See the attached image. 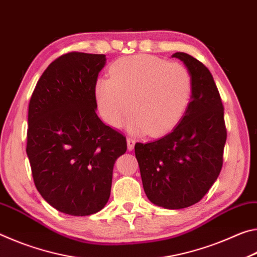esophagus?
Instances as JSON below:
<instances>
[{
    "label": "esophagus",
    "instance_id": "obj_1",
    "mask_svg": "<svg viewBox=\"0 0 257 257\" xmlns=\"http://www.w3.org/2000/svg\"><path fill=\"white\" fill-rule=\"evenodd\" d=\"M135 142L133 138H127V147H128V151H133L134 147H135Z\"/></svg>",
    "mask_w": 257,
    "mask_h": 257
}]
</instances>
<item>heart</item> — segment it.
I'll list each match as a JSON object with an SVG mask.
<instances>
[{
  "label": "heart",
  "mask_w": 257,
  "mask_h": 257,
  "mask_svg": "<svg viewBox=\"0 0 257 257\" xmlns=\"http://www.w3.org/2000/svg\"><path fill=\"white\" fill-rule=\"evenodd\" d=\"M110 78H98L95 99L103 120L111 127L123 124L130 112L129 132L158 136L179 122L193 94V77L186 67L156 56L138 54L118 59Z\"/></svg>",
  "instance_id": "heart-1"
}]
</instances>
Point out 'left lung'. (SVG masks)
<instances>
[{
  "label": "left lung",
  "mask_w": 257,
  "mask_h": 257,
  "mask_svg": "<svg viewBox=\"0 0 257 257\" xmlns=\"http://www.w3.org/2000/svg\"><path fill=\"white\" fill-rule=\"evenodd\" d=\"M193 77V94L185 114L164 137L136 143L135 154L147 198L156 206L179 210L205 196L220 175L227 139L223 105L208 69L177 52Z\"/></svg>",
  "instance_id": "left-lung-1"
}]
</instances>
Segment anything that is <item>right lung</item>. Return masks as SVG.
<instances>
[{"mask_svg":"<svg viewBox=\"0 0 257 257\" xmlns=\"http://www.w3.org/2000/svg\"><path fill=\"white\" fill-rule=\"evenodd\" d=\"M105 63L104 54L60 56L29 102L26 152L35 186L64 214L90 215L105 206L113 167L127 151L125 138L96 114L95 84Z\"/></svg>","mask_w":257,"mask_h":257,"instance_id":"1","label":"right lung"}]
</instances>
